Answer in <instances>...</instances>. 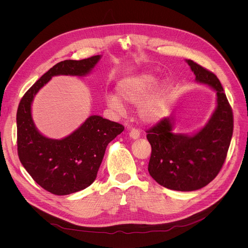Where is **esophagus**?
<instances>
[{"label":"esophagus","mask_w":248,"mask_h":248,"mask_svg":"<svg viewBox=\"0 0 248 248\" xmlns=\"http://www.w3.org/2000/svg\"><path fill=\"white\" fill-rule=\"evenodd\" d=\"M129 136L132 139H137L140 136V131L138 129H136V128H131L130 131H129Z\"/></svg>","instance_id":"esophagus-1"}]
</instances>
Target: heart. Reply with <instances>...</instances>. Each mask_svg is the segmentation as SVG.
Masks as SVG:
<instances>
[{
	"label": "heart",
	"mask_w": 248,
	"mask_h": 248,
	"mask_svg": "<svg viewBox=\"0 0 248 248\" xmlns=\"http://www.w3.org/2000/svg\"><path fill=\"white\" fill-rule=\"evenodd\" d=\"M157 78L151 74H138L122 79L117 85L116 94L106 95L105 100L110 108L121 112L123 102L138 104V114L146 122L158 120L165 108L167 85L156 86Z\"/></svg>",
	"instance_id": "heart-1"
}]
</instances>
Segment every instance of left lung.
<instances>
[{"label":"left lung","mask_w":248,"mask_h":248,"mask_svg":"<svg viewBox=\"0 0 248 248\" xmlns=\"http://www.w3.org/2000/svg\"><path fill=\"white\" fill-rule=\"evenodd\" d=\"M195 79L217 91V109L204 128L193 136L172 133L170 118L147 129L152 152L148 171L161 186L192 191L213 181L223 168L233 130L231 105L218 78L207 68L187 60Z\"/></svg>","instance_id":"obj_1"}]
</instances>
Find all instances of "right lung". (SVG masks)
<instances>
[{"instance_id": "add662e5", "label": "right lung", "mask_w": 248, "mask_h": 248, "mask_svg": "<svg viewBox=\"0 0 248 248\" xmlns=\"http://www.w3.org/2000/svg\"><path fill=\"white\" fill-rule=\"evenodd\" d=\"M100 56L58 62L35 82L21 98L17 113V154L31 178L45 190L67 195L88 187L95 181L106 147L122 133L121 124L91 116L67 137L49 139L38 132L31 118L34 95L52 77L84 76L94 67Z\"/></svg>"}]
</instances>
